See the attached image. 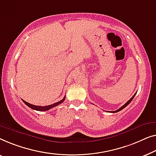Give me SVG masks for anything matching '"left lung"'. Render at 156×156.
Listing matches in <instances>:
<instances>
[{
  "label": "left lung",
  "mask_w": 156,
  "mask_h": 156,
  "mask_svg": "<svg viewBox=\"0 0 156 156\" xmlns=\"http://www.w3.org/2000/svg\"><path fill=\"white\" fill-rule=\"evenodd\" d=\"M136 93H135V94H134V95H133L132 96V98H131V99H130V100H129V101H127V102H126V103H125V104H124V105H123V106H122V107H120V108H119V109H117V110H116V111H110V112H112V113H115V112H118L121 111V110H122V109H124V108H125V107H126L127 106V105H128L129 104V103H130V102H131V101H132V100L133 99V98H134V96L136 95Z\"/></svg>",
  "instance_id": "left-lung-1"
}]
</instances>
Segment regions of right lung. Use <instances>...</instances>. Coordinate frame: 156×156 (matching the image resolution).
I'll return each instance as SVG.
<instances>
[{
  "label": "right lung",
  "mask_w": 156,
  "mask_h": 156,
  "mask_svg": "<svg viewBox=\"0 0 156 156\" xmlns=\"http://www.w3.org/2000/svg\"><path fill=\"white\" fill-rule=\"evenodd\" d=\"M65 98H66V96H64V98H63L61 100L58 101V102H57L56 103H54V104H52V105H47V106H37V105H34L30 104V103H28L27 102H26V101L23 100H22L23 101V102L25 103L26 105H27V106L29 107H30V108H31V109H34V110H37V111L42 112V111H47V110H49V109L53 108V107H56L57 105L61 104V103H62L63 101L65 100Z\"/></svg>",
  "instance_id": "obj_1"
}]
</instances>
